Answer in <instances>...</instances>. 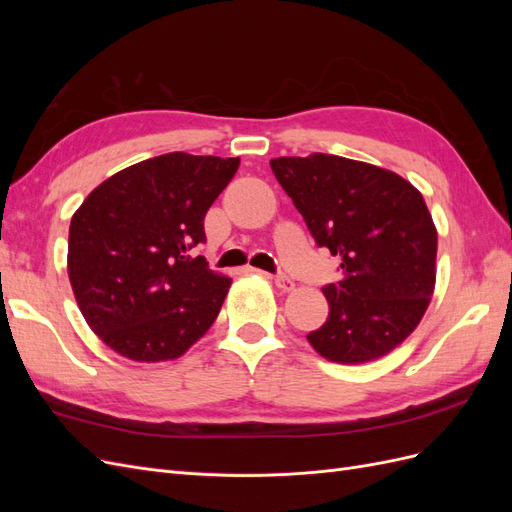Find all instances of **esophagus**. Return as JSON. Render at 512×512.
I'll list each match as a JSON object with an SVG mask.
<instances>
[{
	"label": "esophagus",
	"mask_w": 512,
	"mask_h": 512,
	"mask_svg": "<svg viewBox=\"0 0 512 512\" xmlns=\"http://www.w3.org/2000/svg\"><path fill=\"white\" fill-rule=\"evenodd\" d=\"M273 282H275V286H277V288H282L284 292H290V290L294 288V282L290 280L288 275H284V273H277V275L273 277Z\"/></svg>",
	"instance_id": "esophagus-1"
}]
</instances>
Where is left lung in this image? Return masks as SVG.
<instances>
[{
  "label": "left lung",
  "mask_w": 512,
  "mask_h": 512,
  "mask_svg": "<svg viewBox=\"0 0 512 512\" xmlns=\"http://www.w3.org/2000/svg\"><path fill=\"white\" fill-rule=\"evenodd\" d=\"M271 170L316 245L342 258V280L322 288L329 318L309 344L337 363L391 352L436 284L438 232L421 192L391 170L327 153L275 158Z\"/></svg>",
  "instance_id": "1"
}]
</instances>
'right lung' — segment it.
<instances>
[{"label":"right lung","instance_id":"add662e5","mask_svg":"<svg viewBox=\"0 0 512 512\" xmlns=\"http://www.w3.org/2000/svg\"><path fill=\"white\" fill-rule=\"evenodd\" d=\"M239 158L173 151L119 170L72 215L68 275L87 324L132 361L177 359L218 318L230 280L192 250Z\"/></svg>","mask_w":512,"mask_h":512}]
</instances>
